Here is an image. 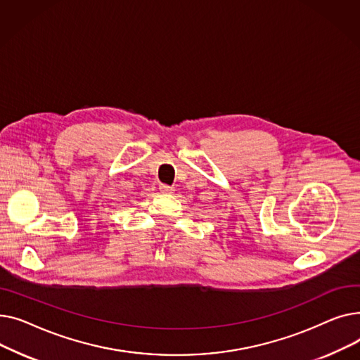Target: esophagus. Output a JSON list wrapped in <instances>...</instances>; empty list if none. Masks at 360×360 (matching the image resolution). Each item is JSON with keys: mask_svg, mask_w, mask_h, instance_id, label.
Returning <instances> with one entry per match:
<instances>
[{"mask_svg": "<svg viewBox=\"0 0 360 360\" xmlns=\"http://www.w3.org/2000/svg\"><path fill=\"white\" fill-rule=\"evenodd\" d=\"M159 190H160V193H166V194H170V193H174V191H175V188H174V186H169V185H165V184H162V185L159 186Z\"/></svg>", "mask_w": 360, "mask_h": 360, "instance_id": "esophagus-1", "label": "esophagus"}]
</instances>
